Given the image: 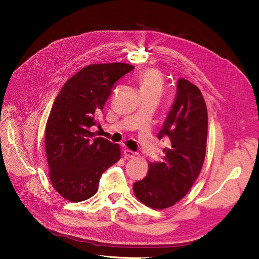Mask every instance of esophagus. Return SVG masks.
Segmentation results:
<instances>
[{
    "mask_svg": "<svg viewBox=\"0 0 259 259\" xmlns=\"http://www.w3.org/2000/svg\"><path fill=\"white\" fill-rule=\"evenodd\" d=\"M124 155H125L126 157L133 158V157L135 156V152H133V151L129 150V149H125V150H124Z\"/></svg>",
    "mask_w": 259,
    "mask_h": 259,
    "instance_id": "34e87169",
    "label": "esophagus"
}]
</instances>
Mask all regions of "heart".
Listing matches in <instances>:
<instances>
[{
	"label": "heart",
	"instance_id": "obj_1",
	"mask_svg": "<svg viewBox=\"0 0 259 259\" xmlns=\"http://www.w3.org/2000/svg\"><path fill=\"white\" fill-rule=\"evenodd\" d=\"M141 93H155L159 97L162 91V78L154 69L145 70L139 77Z\"/></svg>",
	"mask_w": 259,
	"mask_h": 259
}]
</instances>
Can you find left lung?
<instances>
[{
  "label": "left lung",
  "mask_w": 259,
  "mask_h": 259,
  "mask_svg": "<svg viewBox=\"0 0 259 259\" xmlns=\"http://www.w3.org/2000/svg\"><path fill=\"white\" fill-rule=\"evenodd\" d=\"M208 137V112L200 90L185 78L176 85L171 110L157 134L170 147L159 161L149 162L145 179L133 184L137 198L153 209L174 206L191 189L202 168Z\"/></svg>",
  "instance_id": "8db88e82"
}]
</instances>
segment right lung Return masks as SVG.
Masks as SVG:
<instances>
[{"label": "right lung", "instance_id": "obj_1", "mask_svg": "<svg viewBox=\"0 0 259 259\" xmlns=\"http://www.w3.org/2000/svg\"><path fill=\"white\" fill-rule=\"evenodd\" d=\"M134 67L94 64L68 79L53 103L46 124L45 148L53 188L72 202L98 192L102 174L120 158L119 145L91 132L99 125L116 81Z\"/></svg>", "mask_w": 259, "mask_h": 259}]
</instances>
